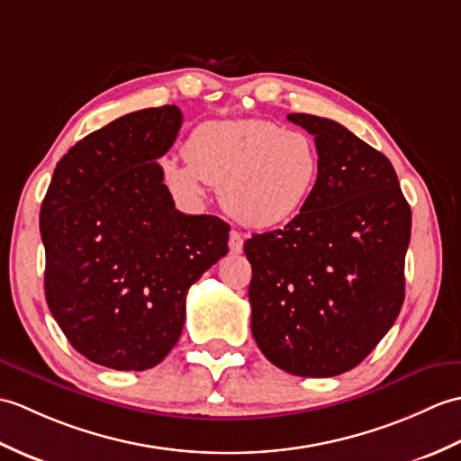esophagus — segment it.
<instances>
[{
  "label": "esophagus",
  "mask_w": 461,
  "mask_h": 461,
  "mask_svg": "<svg viewBox=\"0 0 461 461\" xmlns=\"http://www.w3.org/2000/svg\"><path fill=\"white\" fill-rule=\"evenodd\" d=\"M242 247H244L242 232L230 230V234H229V249H230V252H232V254H240V252H242Z\"/></svg>",
  "instance_id": "34e87169"
}]
</instances>
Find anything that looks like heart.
<instances>
[{
  "label": "heart",
  "mask_w": 461,
  "mask_h": 461,
  "mask_svg": "<svg viewBox=\"0 0 461 461\" xmlns=\"http://www.w3.org/2000/svg\"><path fill=\"white\" fill-rule=\"evenodd\" d=\"M185 153L161 161L169 189L199 199L207 183L217 185L224 211L252 229L294 219L320 177L313 140L270 120L204 122L193 130Z\"/></svg>",
  "instance_id": "heart-1"
}]
</instances>
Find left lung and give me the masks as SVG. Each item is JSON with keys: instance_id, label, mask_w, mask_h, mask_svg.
<instances>
[{"instance_id": "left-lung-1", "label": "left lung", "mask_w": 461, "mask_h": 461, "mask_svg": "<svg viewBox=\"0 0 461 461\" xmlns=\"http://www.w3.org/2000/svg\"><path fill=\"white\" fill-rule=\"evenodd\" d=\"M288 120L315 138L320 177L284 229L244 242L252 335L278 369L335 376L359 365L401 313L412 212L381 151L333 120Z\"/></svg>"}]
</instances>
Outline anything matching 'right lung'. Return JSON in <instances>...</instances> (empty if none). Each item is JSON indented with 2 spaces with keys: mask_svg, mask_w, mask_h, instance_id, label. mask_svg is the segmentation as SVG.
I'll return each instance as SVG.
<instances>
[{
  "mask_svg": "<svg viewBox=\"0 0 461 461\" xmlns=\"http://www.w3.org/2000/svg\"><path fill=\"white\" fill-rule=\"evenodd\" d=\"M177 106L131 112L57 163L39 224L45 298L88 361L146 371L185 323L191 284L229 252L230 227L176 209L158 159L177 138Z\"/></svg>",
  "mask_w": 461,
  "mask_h": 461,
  "instance_id": "right-lung-1",
  "label": "right lung"
}]
</instances>
